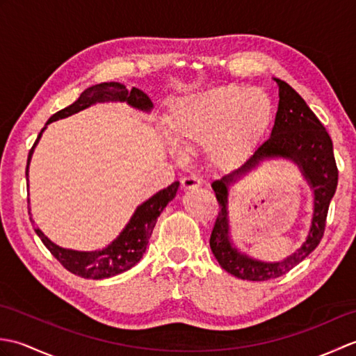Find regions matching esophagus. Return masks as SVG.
I'll use <instances>...</instances> for the list:
<instances>
[{
	"mask_svg": "<svg viewBox=\"0 0 356 356\" xmlns=\"http://www.w3.org/2000/svg\"><path fill=\"white\" fill-rule=\"evenodd\" d=\"M202 185L200 179L195 176H185L182 179V188L184 190H194V188H199Z\"/></svg>",
	"mask_w": 356,
	"mask_h": 356,
	"instance_id": "obj_1",
	"label": "esophagus"
}]
</instances>
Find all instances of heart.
I'll use <instances>...</instances> for the list:
<instances>
[{
  "instance_id": "heart-1",
  "label": "heart",
  "mask_w": 356,
  "mask_h": 356,
  "mask_svg": "<svg viewBox=\"0 0 356 356\" xmlns=\"http://www.w3.org/2000/svg\"><path fill=\"white\" fill-rule=\"evenodd\" d=\"M272 116L260 90L223 86L180 99L168 118V134L179 148H208L217 165L236 162L254 145Z\"/></svg>"
}]
</instances>
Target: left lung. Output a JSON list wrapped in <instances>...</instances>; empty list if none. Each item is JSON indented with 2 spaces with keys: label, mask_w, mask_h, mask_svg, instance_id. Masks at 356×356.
<instances>
[{
  "label": "left lung",
  "mask_w": 356,
  "mask_h": 356,
  "mask_svg": "<svg viewBox=\"0 0 356 356\" xmlns=\"http://www.w3.org/2000/svg\"><path fill=\"white\" fill-rule=\"evenodd\" d=\"M278 84V111L270 138L254 151V154L234 171L220 180H214L213 190L218 202V211L209 246L218 264L231 275L249 280V282H266L287 274L292 268L303 261L320 245L326 229V218L330 200L338 185V168L334 156V143L326 128L314 111L307 107L303 97L286 84L275 79ZM266 156H286L300 165L308 181L314 188L316 209L313 226L308 240L297 253L280 264H263L252 261L236 252L227 238V188L225 185L240 172L250 169Z\"/></svg>",
  "instance_id": "8db88e82"
}]
</instances>
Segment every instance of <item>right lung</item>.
Instances as JSON below:
<instances>
[{
  "label": "right lung",
  "instance_id": "obj_1",
  "mask_svg": "<svg viewBox=\"0 0 356 356\" xmlns=\"http://www.w3.org/2000/svg\"><path fill=\"white\" fill-rule=\"evenodd\" d=\"M104 101H125L130 105H133V107L140 108V110H149L153 107L149 97L139 88L133 87L131 90H127V87L119 84V82H102V84H96L93 87H88L87 90H84V92H82L81 96L78 97L76 102H73L72 105H69V107L55 113V115L47 120V124L53 122V120L72 116L74 113L87 108L88 105H92L95 102H104ZM42 130L40 134H38L33 147L29 151L26 177L29 171V162L33 154V148L38 143V140H40ZM177 190H179V182H174L168 188H165V190L154 194L153 197L148 199L145 203H142V205L136 209L134 216L125 226V229L120 232V236L113 241L111 245L102 249V251H95V252L70 251V249L59 248L55 243H51V241L38 228H35V232L38 234V237L41 238L44 246L49 249L50 254L55 257V259L61 263L67 270H70L72 274L82 278H92V280L108 278L133 268L134 264L142 259V254L145 252L148 238L151 237V232H153L157 217L161 216L163 208L168 205V202L174 199ZM30 220H32V217H30Z\"/></svg>",
  "mask_w": 356,
  "mask_h": 356
}]
</instances>
